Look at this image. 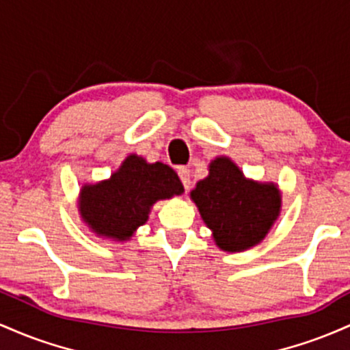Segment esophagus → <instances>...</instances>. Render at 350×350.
Here are the masks:
<instances>
[{
  "mask_svg": "<svg viewBox=\"0 0 350 350\" xmlns=\"http://www.w3.org/2000/svg\"><path fill=\"white\" fill-rule=\"evenodd\" d=\"M176 174H178L180 180H182L183 188H185V190H188V188H190V183H191L190 182V168H188V167H178Z\"/></svg>",
  "mask_w": 350,
  "mask_h": 350,
  "instance_id": "1",
  "label": "esophagus"
}]
</instances>
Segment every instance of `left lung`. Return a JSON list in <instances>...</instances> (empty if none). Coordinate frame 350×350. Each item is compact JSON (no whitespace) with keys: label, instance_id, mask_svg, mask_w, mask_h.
I'll use <instances>...</instances> for the list:
<instances>
[{"label":"left lung","instance_id":"obj_1","mask_svg":"<svg viewBox=\"0 0 350 350\" xmlns=\"http://www.w3.org/2000/svg\"><path fill=\"white\" fill-rule=\"evenodd\" d=\"M191 198L217 245L231 253L258 245L281 208L276 187L246 180L226 157L211 162L210 175L196 183Z\"/></svg>","mask_w":350,"mask_h":350}]
</instances>
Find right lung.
Returning <instances> with one entry per match:
<instances>
[{
	"instance_id": "right-lung-1",
	"label": "right lung",
	"mask_w": 350,
	"mask_h": 350,
	"mask_svg": "<svg viewBox=\"0 0 350 350\" xmlns=\"http://www.w3.org/2000/svg\"><path fill=\"white\" fill-rule=\"evenodd\" d=\"M178 175L165 163H147L131 155L107 182L81 190V215L100 237L129 239L148 218L157 200L180 195Z\"/></svg>"
}]
</instances>
